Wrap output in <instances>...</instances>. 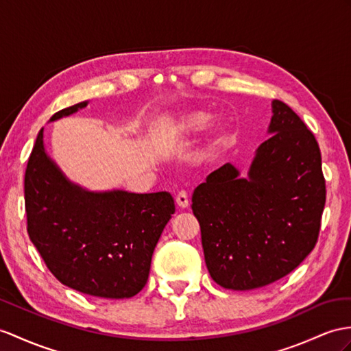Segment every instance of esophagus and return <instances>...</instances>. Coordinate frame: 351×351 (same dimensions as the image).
<instances>
[{
  "label": "esophagus",
  "instance_id": "obj_1",
  "mask_svg": "<svg viewBox=\"0 0 351 351\" xmlns=\"http://www.w3.org/2000/svg\"><path fill=\"white\" fill-rule=\"evenodd\" d=\"M176 202L180 208H187L189 207V196H187V193L184 191L178 192L176 196Z\"/></svg>",
  "mask_w": 351,
  "mask_h": 351
}]
</instances>
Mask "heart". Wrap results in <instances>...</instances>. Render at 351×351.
I'll return each mask as SVG.
<instances>
[{
  "label": "heart",
  "instance_id": "b5f03b06",
  "mask_svg": "<svg viewBox=\"0 0 351 351\" xmlns=\"http://www.w3.org/2000/svg\"><path fill=\"white\" fill-rule=\"evenodd\" d=\"M207 121L208 114L202 113V111H191V113H186L178 119L174 130L178 134H191L201 130V128L207 123Z\"/></svg>",
  "mask_w": 351,
  "mask_h": 351
}]
</instances>
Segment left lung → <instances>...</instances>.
<instances>
[{"mask_svg":"<svg viewBox=\"0 0 351 351\" xmlns=\"http://www.w3.org/2000/svg\"><path fill=\"white\" fill-rule=\"evenodd\" d=\"M271 134L249 174L213 171L192 195L205 263L225 289L250 290L292 272L317 243L326 202L317 140L283 101H272Z\"/></svg>","mask_w":351,"mask_h":351,"instance_id":"8db88e82","label":"left lung"}]
</instances>
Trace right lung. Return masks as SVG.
I'll list each match as a JSON object with an SVG mask.
<instances>
[{
  "label": "right lung",
  "instance_id": "obj_1",
  "mask_svg": "<svg viewBox=\"0 0 351 351\" xmlns=\"http://www.w3.org/2000/svg\"><path fill=\"white\" fill-rule=\"evenodd\" d=\"M83 101L50 121L86 107ZM28 235L49 271L82 293L123 299L146 286L153 250L171 216L168 192H89L47 156L43 128L25 171Z\"/></svg>",
  "mask_w": 351,
  "mask_h": 351
}]
</instances>
